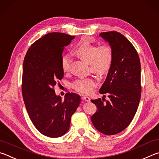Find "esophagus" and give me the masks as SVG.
<instances>
[{
  "instance_id": "34e87169",
  "label": "esophagus",
  "mask_w": 159,
  "mask_h": 159,
  "mask_svg": "<svg viewBox=\"0 0 159 159\" xmlns=\"http://www.w3.org/2000/svg\"><path fill=\"white\" fill-rule=\"evenodd\" d=\"M82 100H84V101H87V102L90 101V98H89V97H88V96H82Z\"/></svg>"
}]
</instances>
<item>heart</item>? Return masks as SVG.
I'll list each match as a JSON object with an SVG mask.
<instances>
[{
  "instance_id": "obj_1",
  "label": "heart",
  "mask_w": 159,
  "mask_h": 159,
  "mask_svg": "<svg viewBox=\"0 0 159 159\" xmlns=\"http://www.w3.org/2000/svg\"><path fill=\"white\" fill-rule=\"evenodd\" d=\"M77 57L89 64L90 70L98 75H104L110 70L113 61L112 48L107 44L98 46L88 38H82L73 49ZM70 65L68 56L64 55L61 58V66L63 72H68ZM98 80L95 76L80 78L72 84V87L78 92L89 94L92 92L93 88L98 84Z\"/></svg>"
}]
</instances>
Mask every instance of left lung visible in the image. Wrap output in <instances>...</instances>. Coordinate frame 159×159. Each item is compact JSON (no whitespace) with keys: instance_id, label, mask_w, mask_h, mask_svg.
Returning <instances> with one entry per match:
<instances>
[{"instance_id":"left-lung-1","label":"left lung","mask_w":159,"mask_h":159,"mask_svg":"<svg viewBox=\"0 0 159 159\" xmlns=\"http://www.w3.org/2000/svg\"><path fill=\"white\" fill-rule=\"evenodd\" d=\"M99 35L109 43L113 61L99 91L107 93L109 100L105 101V96L91 100L98 109L91 119L99 132L112 135L126 129L137 112L141 97L140 61L135 47L120 33L103 32Z\"/></svg>"}]
</instances>
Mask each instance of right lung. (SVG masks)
Returning <instances> with one entry per match:
<instances>
[{"mask_svg":"<svg viewBox=\"0 0 159 159\" xmlns=\"http://www.w3.org/2000/svg\"><path fill=\"white\" fill-rule=\"evenodd\" d=\"M74 38L66 33H49L30 46L24 60L21 89L26 110L39 132L49 138L66 134L81 101L78 94L70 92L62 101L54 90L64 75L62 52Z\"/></svg>","mask_w":159,"mask_h":159,"instance_id":"obj_1","label":"right lung"}]
</instances>
